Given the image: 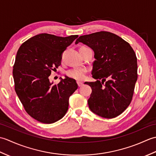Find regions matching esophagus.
I'll return each mask as SVG.
<instances>
[{
  "label": "esophagus",
  "instance_id": "1",
  "mask_svg": "<svg viewBox=\"0 0 156 156\" xmlns=\"http://www.w3.org/2000/svg\"><path fill=\"white\" fill-rule=\"evenodd\" d=\"M77 84H78V86L79 87H82V86H83V83H82V82H77Z\"/></svg>",
  "mask_w": 156,
  "mask_h": 156
}]
</instances>
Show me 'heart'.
Returning a JSON list of instances; mask_svg holds the SVG:
<instances>
[{
	"instance_id": "heart-1",
	"label": "heart",
	"mask_w": 156,
	"mask_h": 156,
	"mask_svg": "<svg viewBox=\"0 0 156 156\" xmlns=\"http://www.w3.org/2000/svg\"><path fill=\"white\" fill-rule=\"evenodd\" d=\"M86 72H87V69L85 68H76L68 70L66 72V75L69 78H73L76 80H83L85 78Z\"/></svg>"
}]
</instances>
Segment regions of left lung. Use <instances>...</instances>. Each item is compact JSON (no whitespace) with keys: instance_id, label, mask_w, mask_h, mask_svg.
<instances>
[{"instance_id":"1","label":"left lung","mask_w":156,"mask_h":156,"mask_svg":"<svg viewBox=\"0 0 156 156\" xmlns=\"http://www.w3.org/2000/svg\"><path fill=\"white\" fill-rule=\"evenodd\" d=\"M79 42L90 47L96 59L92 75L97 81L86 82L92 88L88 100L89 108L102 117H117L128 107L133 98L137 80L135 51L129 43L108 31L82 35L75 44Z\"/></svg>"}]
</instances>
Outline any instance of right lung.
<instances>
[{"label": "right lung", "instance_id": "right-lung-1", "mask_svg": "<svg viewBox=\"0 0 156 156\" xmlns=\"http://www.w3.org/2000/svg\"><path fill=\"white\" fill-rule=\"evenodd\" d=\"M78 37L39 34L23 43L16 53L12 71L15 92L26 112L43 123L64 117L69 98L78 88L74 79L66 77L58 84L49 79L60 66L62 53Z\"/></svg>", "mask_w": 156, "mask_h": 156}]
</instances>
